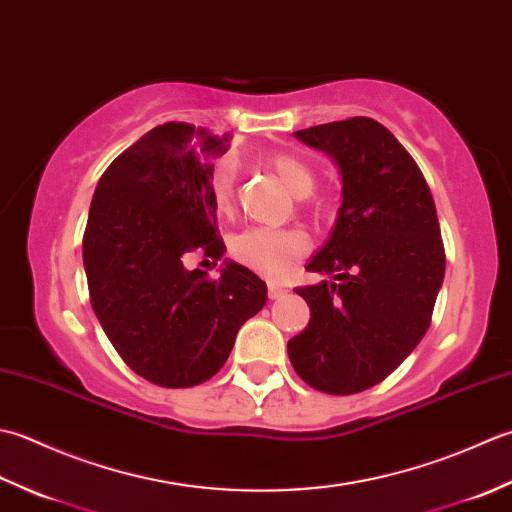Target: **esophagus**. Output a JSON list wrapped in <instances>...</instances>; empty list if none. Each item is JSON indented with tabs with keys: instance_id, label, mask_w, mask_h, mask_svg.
<instances>
[{
	"instance_id": "34e87169",
	"label": "esophagus",
	"mask_w": 512,
	"mask_h": 512,
	"mask_svg": "<svg viewBox=\"0 0 512 512\" xmlns=\"http://www.w3.org/2000/svg\"><path fill=\"white\" fill-rule=\"evenodd\" d=\"M285 294H287V287L285 285H280V283H269L267 285L269 300H278V298H283Z\"/></svg>"
}]
</instances>
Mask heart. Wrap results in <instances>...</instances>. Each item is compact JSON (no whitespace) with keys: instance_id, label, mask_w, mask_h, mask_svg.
Returning <instances> with one entry per match:
<instances>
[{"instance_id":"heart-1","label":"heart","mask_w":512,"mask_h":512,"mask_svg":"<svg viewBox=\"0 0 512 512\" xmlns=\"http://www.w3.org/2000/svg\"><path fill=\"white\" fill-rule=\"evenodd\" d=\"M267 168L283 181L291 192L307 196L316 185L314 168L291 152H274L265 159ZM236 170L229 161L214 165L210 176L212 198L218 212L234 205ZM309 236L298 227H249L232 241V256L260 276L280 278L309 254Z\"/></svg>"}]
</instances>
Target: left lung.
I'll return each mask as SVG.
<instances>
[{"label": "left lung", "instance_id": "obj_1", "mask_svg": "<svg viewBox=\"0 0 512 512\" xmlns=\"http://www.w3.org/2000/svg\"><path fill=\"white\" fill-rule=\"evenodd\" d=\"M333 156L342 205L307 269L333 280L298 287L311 318L287 342L311 389L351 395L400 367L431 325L446 254L429 185L404 145L369 117L294 132Z\"/></svg>", "mask_w": 512, "mask_h": 512}]
</instances>
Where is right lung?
<instances>
[{
	"mask_svg": "<svg viewBox=\"0 0 512 512\" xmlns=\"http://www.w3.org/2000/svg\"><path fill=\"white\" fill-rule=\"evenodd\" d=\"M229 139L183 121L156 125L110 163L92 196L90 305L121 360L156 387L210 380L267 302V285L243 265H225L221 278L185 267L194 254L216 263L225 252L210 161Z\"/></svg>",
	"mask_w": 512,
	"mask_h": 512,
	"instance_id": "obj_1",
	"label": "right lung"
}]
</instances>
